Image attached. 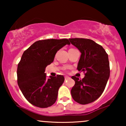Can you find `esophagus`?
<instances>
[{
    "mask_svg": "<svg viewBox=\"0 0 126 126\" xmlns=\"http://www.w3.org/2000/svg\"><path fill=\"white\" fill-rule=\"evenodd\" d=\"M64 79H65V80H67V79H70V78L69 77V76H66L64 77Z\"/></svg>",
    "mask_w": 126,
    "mask_h": 126,
    "instance_id": "esophagus-1",
    "label": "esophagus"
}]
</instances>
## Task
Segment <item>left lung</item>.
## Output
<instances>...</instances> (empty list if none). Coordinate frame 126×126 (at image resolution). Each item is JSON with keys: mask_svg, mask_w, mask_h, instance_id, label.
Returning a JSON list of instances; mask_svg holds the SVG:
<instances>
[{"mask_svg": "<svg viewBox=\"0 0 126 126\" xmlns=\"http://www.w3.org/2000/svg\"><path fill=\"white\" fill-rule=\"evenodd\" d=\"M69 40L81 53L78 70L85 72L82 80L72 76L75 82L71 90L72 96L80 104L91 103L101 96L109 79L108 54L102 46L92 40L78 38Z\"/></svg>", "mask_w": 126, "mask_h": 126, "instance_id": "left-lung-1", "label": "left lung"}]
</instances>
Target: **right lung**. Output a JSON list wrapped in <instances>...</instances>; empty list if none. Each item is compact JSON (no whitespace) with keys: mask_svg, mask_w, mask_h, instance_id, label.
Masks as SVG:
<instances>
[{"mask_svg":"<svg viewBox=\"0 0 126 126\" xmlns=\"http://www.w3.org/2000/svg\"><path fill=\"white\" fill-rule=\"evenodd\" d=\"M67 39H48L35 42L26 50L18 65V84L29 102L40 108H47L57 100L58 91L64 81L63 75L46 78L45 69L54 60L57 51Z\"/></svg>","mask_w":126,"mask_h":126,"instance_id":"1","label":"right lung"}]
</instances>
